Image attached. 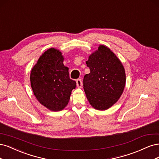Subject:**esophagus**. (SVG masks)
Returning <instances> with one entry per match:
<instances>
[{"mask_svg": "<svg viewBox=\"0 0 159 159\" xmlns=\"http://www.w3.org/2000/svg\"><path fill=\"white\" fill-rule=\"evenodd\" d=\"M76 86H77L78 88H81L83 86V82H82L81 79L76 80Z\"/></svg>", "mask_w": 159, "mask_h": 159, "instance_id": "esophagus-1", "label": "esophagus"}]
</instances>
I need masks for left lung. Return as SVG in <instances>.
Wrapping results in <instances>:
<instances>
[{
	"label": "left lung",
	"mask_w": 159,
	"mask_h": 159,
	"mask_svg": "<svg viewBox=\"0 0 159 159\" xmlns=\"http://www.w3.org/2000/svg\"><path fill=\"white\" fill-rule=\"evenodd\" d=\"M90 72L84 76L83 88L94 109L106 110L115 104L124 92L126 77L121 61L111 50L100 45L86 61Z\"/></svg>",
	"instance_id": "8db88e82"
}]
</instances>
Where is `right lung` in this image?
Masks as SVG:
<instances>
[{"mask_svg":"<svg viewBox=\"0 0 159 159\" xmlns=\"http://www.w3.org/2000/svg\"><path fill=\"white\" fill-rule=\"evenodd\" d=\"M64 57L55 48L48 49L40 56L30 73V83L35 98L53 111L63 110L68 104L71 92L76 86L69 78Z\"/></svg>","mask_w":159,"mask_h":159,"instance_id":"right-lung-1","label":"right lung"}]
</instances>
